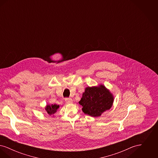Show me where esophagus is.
<instances>
[{
  "mask_svg": "<svg viewBox=\"0 0 158 158\" xmlns=\"http://www.w3.org/2000/svg\"><path fill=\"white\" fill-rule=\"evenodd\" d=\"M65 101H66V104H70V103H72L73 100L72 98H65Z\"/></svg>",
  "mask_w": 158,
  "mask_h": 158,
  "instance_id": "obj_1",
  "label": "esophagus"
}]
</instances>
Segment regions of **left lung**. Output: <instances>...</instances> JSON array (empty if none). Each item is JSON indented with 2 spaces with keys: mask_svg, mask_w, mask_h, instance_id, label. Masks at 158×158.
I'll use <instances>...</instances> for the list:
<instances>
[{
  "mask_svg": "<svg viewBox=\"0 0 158 158\" xmlns=\"http://www.w3.org/2000/svg\"><path fill=\"white\" fill-rule=\"evenodd\" d=\"M114 97L110 90L103 85L98 86L87 87L83 93L79 104L83 106L85 114L97 117L113 106Z\"/></svg>",
  "mask_w": 158,
  "mask_h": 158,
  "instance_id": "8db88e82",
  "label": "left lung"
}]
</instances>
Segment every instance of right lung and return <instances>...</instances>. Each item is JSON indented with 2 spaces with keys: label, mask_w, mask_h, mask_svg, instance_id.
Listing matches in <instances>:
<instances>
[{
  "label": "right lung",
  "mask_w": 158,
  "mask_h": 158,
  "mask_svg": "<svg viewBox=\"0 0 158 158\" xmlns=\"http://www.w3.org/2000/svg\"><path fill=\"white\" fill-rule=\"evenodd\" d=\"M59 108V105L56 104H52V105H47L45 106V111L50 115H53L56 113L57 110Z\"/></svg>",
  "instance_id": "obj_1"
}]
</instances>
